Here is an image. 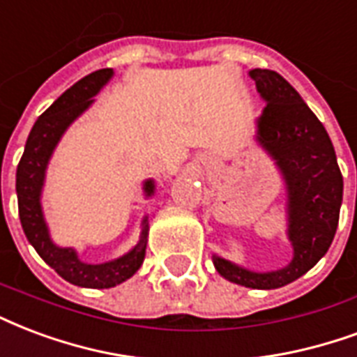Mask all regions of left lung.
<instances>
[{"label":"left lung","instance_id":"8db88e82","mask_svg":"<svg viewBox=\"0 0 357 357\" xmlns=\"http://www.w3.org/2000/svg\"><path fill=\"white\" fill-rule=\"evenodd\" d=\"M250 77L266 100L257 121V139L273 155L287 185L291 263L276 273H252L213 257L218 273L229 282L253 289H276L301 278L333 242L342 202V174L326 128L299 92L273 70H252Z\"/></svg>","mask_w":357,"mask_h":357}]
</instances>
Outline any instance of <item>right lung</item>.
Segmentation results:
<instances>
[{
  "label": "right lung",
  "mask_w": 357,
  "mask_h": 357,
  "mask_svg": "<svg viewBox=\"0 0 357 357\" xmlns=\"http://www.w3.org/2000/svg\"><path fill=\"white\" fill-rule=\"evenodd\" d=\"M113 75L112 68L98 70L86 75L81 81L70 86L68 91L58 98L56 102L39 115L36 125L31 128L22 158L17 168V195H18V215L22 223L24 234L41 255V259L52 266L60 276L70 284L81 287H113L123 284L132 274L138 271L145 257L147 245V231L149 225L144 219L142 238L134 250L109 263L102 265H89L77 259V253L70 248H58L49 238V231L45 225L43 212H41V189H43L45 170L49 165L58 139L62 138L66 128L92 104V96L104 86ZM153 181H145V192L151 195Z\"/></svg>",
  "instance_id": "right-lung-1"
}]
</instances>
